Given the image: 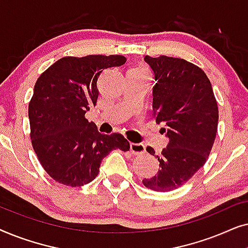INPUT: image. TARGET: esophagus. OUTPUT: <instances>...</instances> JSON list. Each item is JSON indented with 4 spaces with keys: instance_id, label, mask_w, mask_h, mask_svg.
<instances>
[{
    "instance_id": "34e87169",
    "label": "esophagus",
    "mask_w": 248,
    "mask_h": 248,
    "mask_svg": "<svg viewBox=\"0 0 248 248\" xmlns=\"http://www.w3.org/2000/svg\"><path fill=\"white\" fill-rule=\"evenodd\" d=\"M130 150L133 155H143L145 152V147L144 144L142 143H133V142H131L130 143Z\"/></svg>"
}]
</instances>
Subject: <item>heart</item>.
<instances>
[{"instance_id":"1","label":"heart","mask_w":248,"mask_h":248,"mask_svg":"<svg viewBox=\"0 0 248 248\" xmlns=\"http://www.w3.org/2000/svg\"><path fill=\"white\" fill-rule=\"evenodd\" d=\"M134 70H143V71H147L144 69V67H137V69H134Z\"/></svg>"}]
</instances>
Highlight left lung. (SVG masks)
I'll list each match as a JSON object with an SVG mask.
<instances>
[{"label":"left lung","mask_w":248,"mask_h":248,"mask_svg":"<svg viewBox=\"0 0 248 248\" xmlns=\"http://www.w3.org/2000/svg\"><path fill=\"white\" fill-rule=\"evenodd\" d=\"M155 72L154 115L162 123L168 147L157 155L158 174L142 183L155 192L184 185L205 164L218 130L219 110L211 82L201 67L177 57L147 55ZM155 155L151 147L147 148Z\"/></svg>","instance_id":"1"}]
</instances>
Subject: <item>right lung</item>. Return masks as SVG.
Returning <instances> with one entry per match:
<instances>
[{
    "mask_svg": "<svg viewBox=\"0 0 248 248\" xmlns=\"http://www.w3.org/2000/svg\"><path fill=\"white\" fill-rule=\"evenodd\" d=\"M125 62L123 55L64 56L37 79L28 107L30 139L54 181L72 187L88 184L111 150H130L123 135L101 134L84 116L97 103L100 73Z\"/></svg>",
    "mask_w": 248,
    "mask_h": 248,
    "instance_id": "add662e5",
    "label": "right lung"
}]
</instances>
